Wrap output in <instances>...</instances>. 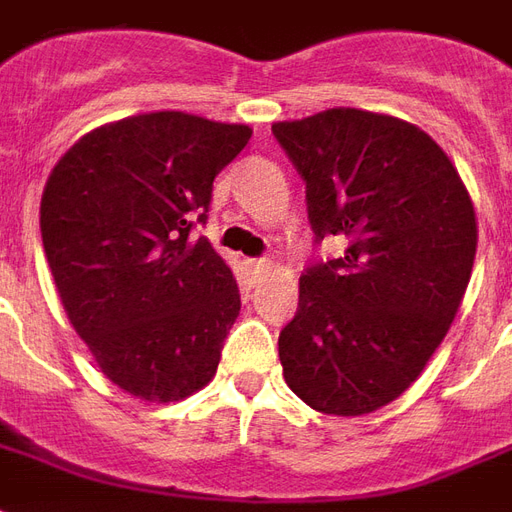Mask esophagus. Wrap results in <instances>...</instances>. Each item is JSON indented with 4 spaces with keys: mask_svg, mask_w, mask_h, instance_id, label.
I'll return each mask as SVG.
<instances>
[{
    "mask_svg": "<svg viewBox=\"0 0 512 512\" xmlns=\"http://www.w3.org/2000/svg\"><path fill=\"white\" fill-rule=\"evenodd\" d=\"M246 266H249V274L255 279H263L271 274V260H249Z\"/></svg>",
    "mask_w": 512,
    "mask_h": 512,
    "instance_id": "1",
    "label": "esophagus"
}]
</instances>
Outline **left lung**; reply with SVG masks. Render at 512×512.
I'll list each match as a JSON object with an SVG mask.
<instances>
[{
	"label": "left lung",
	"mask_w": 512,
	"mask_h": 512,
	"mask_svg": "<svg viewBox=\"0 0 512 512\" xmlns=\"http://www.w3.org/2000/svg\"><path fill=\"white\" fill-rule=\"evenodd\" d=\"M271 131L307 183L315 241L348 238L343 257L301 274L282 373L315 411L370 414L417 381L461 307L472 197L447 153L397 117L340 106Z\"/></svg>",
	"instance_id": "left-lung-1"
}]
</instances>
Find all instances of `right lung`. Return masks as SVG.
<instances>
[{"instance_id":"right-lung-1","label":"right lung","mask_w":512,"mask_h":512,"mask_svg":"<svg viewBox=\"0 0 512 512\" xmlns=\"http://www.w3.org/2000/svg\"><path fill=\"white\" fill-rule=\"evenodd\" d=\"M252 128L150 112L84 134L51 169L40 235L62 307L112 384L150 403L216 376L241 293L194 224Z\"/></svg>"}]
</instances>
